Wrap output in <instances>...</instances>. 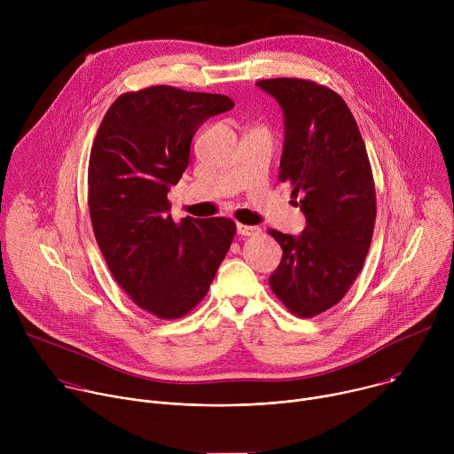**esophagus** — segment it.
Segmentation results:
<instances>
[{
  "label": "esophagus",
  "instance_id": "obj_1",
  "mask_svg": "<svg viewBox=\"0 0 454 454\" xmlns=\"http://www.w3.org/2000/svg\"><path fill=\"white\" fill-rule=\"evenodd\" d=\"M258 230L256 226H247V224H237V233L242 235V237H251V235H256Z\"/></svg>",
  "mask_w": 454,
  "mask_h": 454
}]
</instances>
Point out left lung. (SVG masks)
Instances as JSON below:
<instances>
[{"instance_id":"left-lung-1","label":"left lung","mask_w":454,"mask_h":454,"mask_svg":"<svg viewBox=\"0 0 454 454\" xmlns=\"http://www.w3.org/2000/svg\"><path fill=\"white\" fill-rule=\"evenodd\" d=\"M286 118L278 179L289 181L307 226L270 230L284 254L270 286L298 317L334 307L363 270L375 224V184L359 127L345 100L305 79H266Z\"/></svg>"}]
</instances>
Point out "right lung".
<instances>
[{"label":"right lung","instance_id":"1","mask_svg":"<svg viewBox=\"0 0 454 454\" xmlns=\"http://www.w3.org/2000/svg\"><path fill=\"white\" fill-rule=\"evenodd\" d=\"M233 106L226 95L151 86L120 95L97 131L88 167L97 244L116 284L161 319L188 314L207 296L233 242L231 219L176 223L167 200L193 135Z\"/></svg>","mask_w":454,"mask_h":454}]
</instances>
